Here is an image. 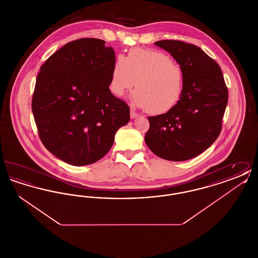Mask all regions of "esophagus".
I'll return each mask as SVG.
<instances>
[{
  "mask_svg": "<svg viewBox=\"0 0 258 258\" xmlns=\"http://www.w3.org/2000/svg\"><path fill=\"white\" fill-rule=\"evenodd\" d=\"M138 116H139V115H138L135 111L133 110V109L131 110V118H132V119H135V118H137Z\"/></svg>",
  "mask_w": 258,
  "mask_h": 258,
  "instance_id": "esophagus-1",
  "label": "esophagus"
}]
</instances>
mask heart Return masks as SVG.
<instances>
[{"label":"heart","mask_w":258,"mask_h":258,"mask_svg":"<svg viewBox=\"0 0 258 258\" xmlns=\"http://www.w3.org/2000/svg\"><path fill=\"white\" fill-rule=\"evenodd\" d=\"M135 84L132 99L138 107L154 115L165 114L183 97L184 71L162 51L135 47L114 61L109 88L122 97Z\"/></svg>","instance_id":"b5f03b06"}]
</instances>
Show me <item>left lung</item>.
<instances>
[{
	"label": "left lung",
	"mask_w": 258,
	"mask_h": 258,
	"mask_svg": "<svg viewBox=\"0 0 258 258\" xmlns=\"http://www.w3.org/2000/svg\"><path fill=\"white\" fill-rule=\"evenodd\" d=\"M155 44L169 52L183 69L184 94L171 111L148 117L145 142L161 159L190 160L221 134L228 90L219 63L197 45L174 39Z\"/></svg>",
	"instance_id": "obj_1"
}]
</instances>
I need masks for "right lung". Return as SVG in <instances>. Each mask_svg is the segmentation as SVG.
<instances>
[{
    "mask_svg": "<svg viewBox=\"0 0 258 258\" xmlns=\"http://www.w3.org/2000/svg\"><path fill=\"white\" fill-rule=\"evenodd\" d=\"M115 52L105 41H71L40 67L32 99L39 138L50 153L72 165L94 163L130 121V107L109 90Z\"/></svg>",
    "mask_w": 258,
    "mask_h": 258,
    "instance_id": "right-lung-1",
    "label": "right lung"
}]
</instances>
